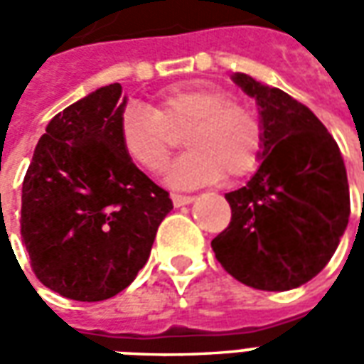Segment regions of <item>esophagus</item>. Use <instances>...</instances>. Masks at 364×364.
I'll return each mask as SVG.
<instances>
[{"mask_svg":"<svg viewBox=\"0 0 364 364\" xmlns=\"http://www.w3.org/2000/svg\"><path fill=\"white\" fill-rule=\"evenodd\" d=\"M171 200H173V206H185V205H191L195 197H189V195H171Z\"/></svg>","mask_w":364,"mask_h":364,"instance_id":"obj_1","label":"esophagus"}]
</instances>
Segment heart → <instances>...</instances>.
I'll return each mask as SVG.
<instances>
[{
	"mask_svg": "<svg viewBox=\"0 0 364 364\" xmlns=\"http://www.w3.org/2000/svg\"><path fill=\"white\" fill-rule=\"evenodd\" d=\"M185 132L189 154L177 159L166 181L175 189L230 181L252 175L263 158V124L252 107L234 101L213 85H175L150 109L128 105L120 112L117 136L130 161L150 173L164 171L177 136Z\"/></svg>",
	"mask_w": 364,
	"mask_h": 364,
	"instance_id": "heart-1",
	"label": "heart"
}]
</instances>
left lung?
<instances>
[{"mask_svg": "<svg viewBox=\"0 0 364 364\" xmlns=\"http://www.w3.org/2000/svg\"><path fill=\"white\" fill-rule=\"evenodd\" d=\"M232 80L255 99L265 144L255 175L226 195L232 220L210 245L222 267L247 287L296 289L328 265L347 228L343 158L306 105L252 75Z\"/></svg>", "mask_w": 364, "mask_h": 364, "instance_id": "8db88e82", "label": "left lung"}]
</instances>
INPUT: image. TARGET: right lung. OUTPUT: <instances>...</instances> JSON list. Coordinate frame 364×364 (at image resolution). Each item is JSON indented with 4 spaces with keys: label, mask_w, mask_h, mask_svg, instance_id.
I'll use <instances>...</instances> for the list:
<instances>
[{
    "label": "right lung",
    "mask_w": 364,
    "mask_h": 364,
    "mask_svg": "<svg viewBox=\"0 0 364 364\" xmlns=\"http://www.w3.org/2000/svg\"><path fill=\"white\" fill-rule=\"evenodd\" d=\"M120 83L48 122L23 181L21 236L44 287L99 302L134 281L173 203L127 158L117 136Z\"/></svg>",
    "instance_id": "add662e5"
}]
</instances>
